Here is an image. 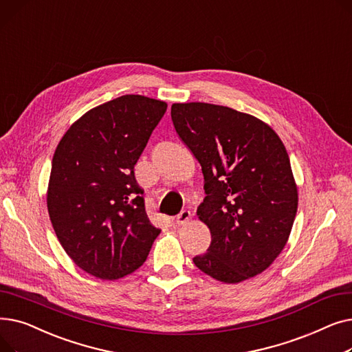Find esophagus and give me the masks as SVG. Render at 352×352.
Instances as JSON below:
<instances>
[{"mask_svg":"<svg viewBox=\"0 0 352 352\" xmlns=\"http://www.w3.org/2000/svg\"><path fill=\"white\" fill-rule=\"evenodd\" d=\"M190 219H191V211L184 210V211H181V212L177 215L175 223H177L178 226H184V224H187Z\"/></svg>","mask_w":352,"mask_h":352,"instance_id":"34e87169","label":"esophagus"}]
</instances>
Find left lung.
Instances as JSON below:
<instances>
[{
  "instance_id": "1",
  "label": "left lung",
  "mask_w": 352,
  "mask_h": 352,
  "mask_svg": "<svg viewBox=\"0 0 352 352\" xmlns=\"http://www.w3.org/2000/svg\"><path fill=\"white\" fill-rule=\"evenodd\" d=\"M171 118L204 174L197 215L211 244L194 264L226 284L261 274L284 250L298 208L283 141L264 121L223 105L173 104Z\"/></svg>"
}]
</instances>
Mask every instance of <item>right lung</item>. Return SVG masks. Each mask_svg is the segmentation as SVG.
<instances>
[{
    "instance_id": "obj_1",
    "label": "right lung",
    "mask_w": 352,
    "mask_h": 352,
    "mask_svg": "<svg viewBox=\"0 0 352 352\" xmlns=\"http://www.w3.org/2000/svg\"><path fill=\"white\" fill-rule=\"evenodd\" d=\"M165 111L144 96L111 100L74 122L54 153L51 224L71 260L97 278L134 272L161 232L146 217L134 165Z\"/></svg>"
}]
</instances>
